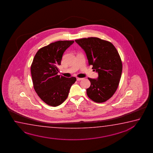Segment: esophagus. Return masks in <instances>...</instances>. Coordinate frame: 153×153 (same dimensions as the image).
Masks as SVG:
<instances>
[{"instance_id": "34e87169", "label": "esophagus", "mask_w": 153, "mask_h": 153, "mask_svg": "<svg viewBox=\"0 0 153 153\" xmlns=\"http://www.w3.org/2000/svg\"><path fill=\"white\" fill-rule=\"evenodd\" d=\"M82 79H83V78H76L77 81H80L82 80Z\"/></svg>"}]
</instances>
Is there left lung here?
<instances>
[{"label": "left lung", "instance_id": "1", "mask_svg": "<svg viewBox=\"0 0 153 153\" xmlns=\"http://www.w3.org/2000/svg\"><path fill=\"white\" fill-rule=\"evenodd\" d=\"M86 54L89 65L98 73V78H88L91 86L87 96L95 102H105L116 92L119 84L122 64L119 54L111 42L90 37L75 40Z\"/></svg>", "mask_w": 153, "mask_h": 153}]
</instances>
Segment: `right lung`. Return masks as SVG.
<instances>
[{"mask_svg":"<svg viewBox=\"0 0 153 153\" xmlns=\"http://www.w3.org/2000/svg\"><path fill=\"white\" fill-rule=\"evenodd\" d=\"M74 41H58L42 47L34 56L31 72L34 89L39 97L49 106L64 102L76 78L58 75L64 52Z\"/></svg>","mask_w":153,"mask_h":153,"instance_id":"right-lung-1","label":"right lung"}]
</instances>
